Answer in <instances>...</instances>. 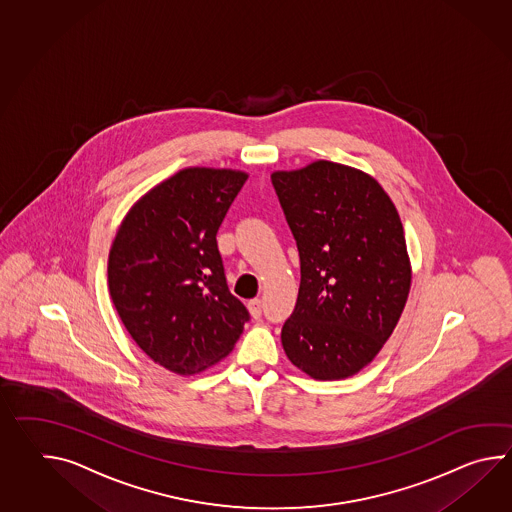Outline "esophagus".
I'll return each instance as SVG.
<instances>
[{"instance_id":"esophagus-1","label":"esophagus","mask_w":512,"mask_h":512,"mask_svg":"<svg viewBox=\"0 0 512 512\" xmlns=\"http://www.w3.org/2000/svg\"><path fill=\"white\" fill-rule=\"evenodd\" d=\"M248 308H250V314L253 318H261L262 314V303L259 297H255V299H251L250 303H248Z\"/></svg>"}]
</instances>
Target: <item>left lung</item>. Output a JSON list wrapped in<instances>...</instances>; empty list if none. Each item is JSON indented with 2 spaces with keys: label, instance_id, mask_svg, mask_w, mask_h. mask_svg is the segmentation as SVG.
<instances>
[{
  "label": "left lung",
  "instance_id": "8db88e82",
  "mask_svg": "<svg viewBox=\"0 0 512 512\" xmlns=\"http://www.w3.org/2000/svg\"><path fill=\"white\" fill-rule=\"evenodd\" d=\"M272 183L301 259L284 353L314 380L349 378L382 351L408 301L397 207L371 174L327 159L275 171Z\"/></svg>",
  "mask_w": 512,
  "mask_h": 512
}]
</instances>
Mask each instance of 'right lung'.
Returning <instances> with one entry per match:
<instances>
[{"label":"right lung","mask_w":512,"mask_h":512,"mask_svg":"<svg viewBox=\"0 0 512 512\" xmlns=\"http://www.w3.org/2000/svg\"><path fill=\"white\" fill-rule=\"evenodd\" d=\"M248 172L187 167L128 209L108 255V288L128 334L176 375L224 360L248 310L231 296L216 231Z\"/></svg>","instance_id":"1"}]
</instances>
